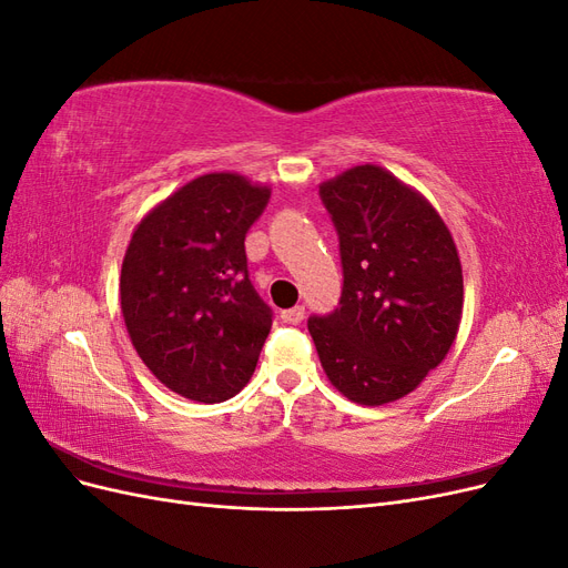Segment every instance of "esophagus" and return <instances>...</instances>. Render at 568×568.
I'll return each instance as SVG.
<instances>
[{
	"instance_id": "34e87169",
	"label": "esophagus",
	"mask_w": 568,
	"mask_h": 568,
	"mask_svg": "<svg viewBox=\"0 0 568 568\" xmlns=\"http://www.w3.org/2000/svg\"><path fill=\"white\" fill-rule=\"evenodd\" d=\"M303 317H305V307L303 305H294V307H288V311H282V320L286 324H298Z\"/></svg>"
}]
</instances>
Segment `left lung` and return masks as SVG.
<instances>
[{"label": "left lung", "instance_id": "1", "mask_svg": "<svg viewBox=\"0 0 568 568\" xmlns=\"http://www.w3.org/2000/svg\"><path fill=\"white\" fill-rule=\"evenodd\" d=\"M338 234L343 291L334 313L307 320L329 382L357 405L405 398L457 338L464 282L438 211L379 165L320 186Z\"/></svg>", "mask_w": 568, "mask_h": 568}]
</instances>
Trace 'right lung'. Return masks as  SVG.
I'll use <instances>...</instances> for the list:
<instances>
[{
    "label": "right lung",
    "mask_w": 568,
    "mask_h": 568,
    "mask_svg": "<svg viewBox=\"0 0 568 568\" xmlns=\"http://www.w3.org/2000/svg\"><path fill=\"white\" fill-rule=\"evenodd\" d=\"M267 201L270 186L244 175H201L132 232L120 270L130 341L189 400H230L255 372L272 311L248 280L244 239Z\"/></svg>",
    "instance_id": "obj_1"
}]
</instances>
